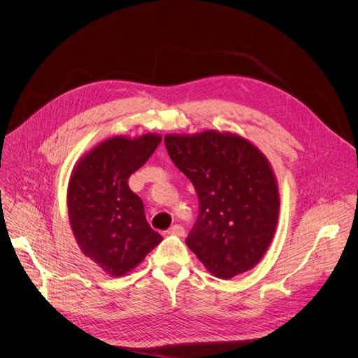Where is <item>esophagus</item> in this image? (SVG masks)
<instances>
[{
    "label": "esophagus",
    "instance_id": "1",
    "mask_svg": "<svg viewBox=\"0 0 358 358\" xmlns=\"http://www.w3.org/2000/svg\"><path fill=\"white\" fill-rule=\"evenodd\" d=\"M169 234L177 235V236H184L185 229H184L181 225H173V227L169 229Z\"/></svg>",
    "mask_w": 358,
    "mask_h": 358
}]
</instances>
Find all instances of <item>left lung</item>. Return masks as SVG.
Returning a JSON list of instances; mask_svg holds the SVG:
<instances>
[{"instance_id":"1","label":"left lung","mask_w":358,"mask_h":358,"mask_svg":"<svg viewBox=\"0 0 358 358\" xmlns=\"http://www.w3.org/2000/svg\"><path fill=\"white\" fill-rule=\"evenodd\" d=\"M164 143L199 199L187 246L221 279L257 266L273 239L280 208L278 181L266 156L229 131L166 134Z\"/></svg>"}]
</instances>
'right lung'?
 I'll use <instances>...</instances> for the list:
<instances>
[{"label":"right lung","mask_w":358,"mask_h":358,"mask_svg":"<svg viewBox=\"0 0 358 358\" xmlns=\"http://www.w3.org/2000/svg\"><path fill=\"white\" fill-rule=\"evenodd\" d=\"M162 138L156 133L106 138L83 155L72 170L68 215L73 236L85 257L110 276L131 272L163 241L150 228L143 201L127 182Z\"/></svg>","instance_id":"obj_1"}]
</instances>
